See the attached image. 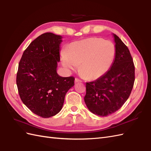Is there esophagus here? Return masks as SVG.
I'll list each match as a JSON object with an SVG mask.
<instances>
[{
  "mask_svg": "<svg viewBox=\"0 0 151 151\" xmlns=\"http://www.w3.org/2000/svg\"><path fill=\"white\" fill-rule=\"evenodd\" d=\"M80 82H82V80H79L78 78H75V83H80Z\"/></svg>",
  "mask_w": 151,
  "mask_h": 151,
  "instance_id": "obj_1",
  "label": "esophagus"
}]
</instances>
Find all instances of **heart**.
Masks as SVG:
<instances>
[{
    "label": "heart",
    "mask_w": 151,
    "mask_h": 151,
    "mask_svg": "<svg viewBox=\"0 0 151 151\" xmlns=\"http://www.w3.org/2000/svg\"><path fill=\"white\" fill-rule=\"evenodd\" d=\"M116 55L113 43L99 37L76 41L62 52V65L68 71H75L79 65L81 75L88 80L100 78L108 71Z\"/></svg>",
    "instance_id": "obj_1"
}]
</instances>
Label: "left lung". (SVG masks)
Segmentation results:
<instances>
[{
	"instance_id": "8db88e82",
	"label": "left lung",
	"mask_w": 151,
	"mask_h": 151,
	"mask_svg": "<svg viewBox=\"0 0 151 151\" xmlns=\"http://www.w3.org/2000/svg\"><path fill=\"white\" fill-rule=\"evenodd\" d=\"M116 55L110 69L100 78L86 83L84 101L88 109L106 116L120 109L129 99L134 82V65L128 47L115 34Z\"/></svg>"
}]
</instances>
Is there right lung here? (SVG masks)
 <instances>
[{"label":"right lung","mask_w":151,"mask_h":151,"mask_svg":"<svg viewBox=\"0 0 151 151\" xmlns=\"http://www.w3.org/2000/svg\"><path fill=\"white\" fill-rule=\"evenodd\" d=\"M62 37L45 33L38 37L23 52L17 74V85L24 104L39 116L58 114L66 93L74 86L73 76L58 75Z\"/></svg>","instance_id":"obj_1"}]
</instances>
